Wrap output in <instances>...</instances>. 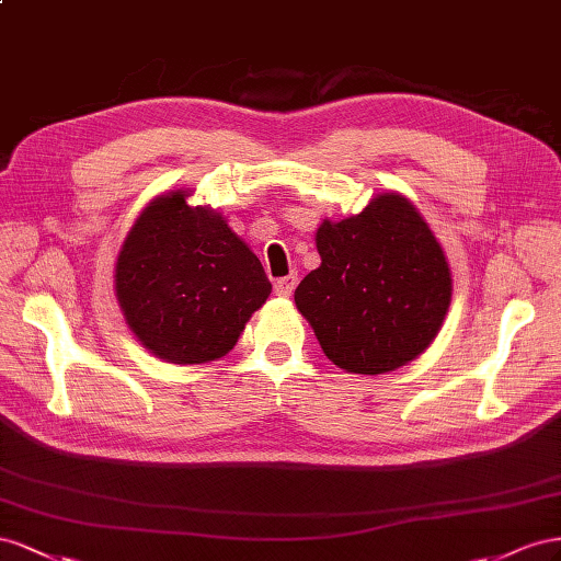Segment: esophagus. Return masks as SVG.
Segmentation results:
<instances>
[{"instance_id":"34e87169","label":"esophagus","mask_w":561,"mask_h":561,"mask_svg":"<svg viewBox=\"0 0 561 561\" xmlns=\"http://www.w3.org/2000/svg\"><path fill=\"white\" fill-rule=\"evenodd\" d=\"M296 284H298V275H286V277L275 282V291H277V296L289 298L294 294V289H296Z\"/></svg>"}]
</instances>
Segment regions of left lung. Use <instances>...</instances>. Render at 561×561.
<instances>
[{"instance_id":"left-lung-1","label":"left lung","mask_w":561,"mask_h":561,"mask_svg":"<svg viewBox=\"0 0 561 561\" xmlns=\"http://www.w3.org/2000/svg\"><path fill=\"white\" fill-rule=\"evenodd\" d=\"M322 265L298 284L296 308L324 355L350 374H388L435 341L451 302V270L415 206L380 195L317 230Z\"/></svg>"}]
</instances>
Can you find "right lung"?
Listing matches in <instances>:
<instances>
[{
	"label": "right lung",
	"instance_id": "add662e5",
	"mask_svg": "<svg viewBox=\"0 0 561 561\" xmlns=\"http://www.w3.org/2000/svg\"><path fill=\"white\" fill-rule=\"evenodd\" d=\"M185 197L162 195L138 216L117 255L115 289L126 322L159 359L204 364L234 347L272 284L222 216Z\"/></svg>",
	"mask_w": 561,
	"mask_h": 561
}]
</instances>
